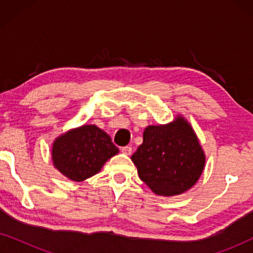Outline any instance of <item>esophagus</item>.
Segmentation results:
<instances>
[{
  "mask_svg": "<svg viewBox=\"0 0 253 253\" xmlns=\"http://www.w3.org/2000/svg\"><path fill=\"white\" fill-rule=\"evenodd\" d=\"M121 151H122V153L126 154V155H130L132 153V147L131 146H126V147H122L121 148Z\"/></svg>",
  "mask_w": 253,
  "mask_h": 253,
  "instance_id": "obj_1",
  "label": "esophagus"
}]
</instances>
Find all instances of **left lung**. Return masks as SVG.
Instances as JSON below:
<instances>
[{
	"instance_id": "left-lung-1",
	"label": "left lung",
	"mask_w": 253,
	"mask_h": 253,
	"mask_svg": "<svg viewBox=\"0 0 253 253\" xmlns=\"http://www.w3.org/2000/svg\"><path fill=\"white\" fill-rule=\"evenodd\" d=\"M131 160L138 175L159 196H177L198 182L205 152L188 121L177 115L167 124L145 127L143 144Z\"/></svg>"
}]
</instances>
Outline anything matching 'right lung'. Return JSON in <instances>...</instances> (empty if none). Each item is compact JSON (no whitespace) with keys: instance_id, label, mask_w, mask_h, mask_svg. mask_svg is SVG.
<instances>
[{"instance_id":"1","label":"right lung","mask_w":253,"mask_h":253,"mask_svg":"<svg viewBox=\"0 0 253 253\" xmlns=\"http://www.w3.org/2000/svg\"><path fill=\"white\" fill-rule=\"evenodd\" d=\"M119 153L112 138L94 124H84L62 133L51 146L54 167L65 177L83 182L101 170Z\"/></svg>"}]
</instances>
